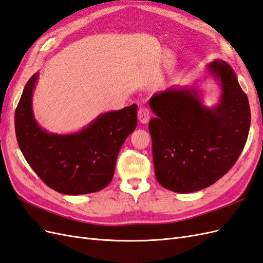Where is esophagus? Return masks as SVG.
Wrapping results in <instances>:
<instances>
[{
    "mask_svg": "<svg viewBox=\"0 0 263 263\" xmlns=\"http://www.w3.org/2000/svg\"><path fill=\"white\" fill-rule=\"evenodd\" d=\"M137 116H138V120L140 122V124H147L149 120V117H151V115H149V110L146 107H140L138 109Z\"/></svg>",
    "mask_w": 263,
    "mask_h": 263,
    "instance_id": "1",
    "label": "esophagus"
}]
</instances>
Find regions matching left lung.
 I'll return each instance as SVG.
<instances>
[{
    "label": "left lung",
    "instance_id": "1",
    "mask_svg": "<svg viewBox=\"0 0 263 263\" xmlns=\"http://www.w3.org/2000/svg\"><path fill=\"white\" fill-rule=\"evenodd\" d=\"M220 87L219 102L208 107L196 84L172 86L149 99L154 114L155 175L162 187L179 194L207 188L229 172L243 151L250 129L248 97L235 70L222 60L208 64Z\"/></svg>",
    "mask_w": 263,
    "mask_h": 263
}]
</instances>
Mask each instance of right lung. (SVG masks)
<instances>
[{"instance_id": "1", "label": "right lung", "mask_w": 263, "mask_h": 263, "mask_svg": "<svg viewBox=\"0 0 263 263\" xmlns=\"http://www.w3.org/2000/svg\"><path fill=\"white\" fill-rule=\"evenodd\" d=\"M34 74L15 110L18 147L28 165L48 187L64 195L96 193L112 179L120 147L137 126V105L99 114L79 132L48 133L33 112Z\"/></svg>"}]
</instances>
